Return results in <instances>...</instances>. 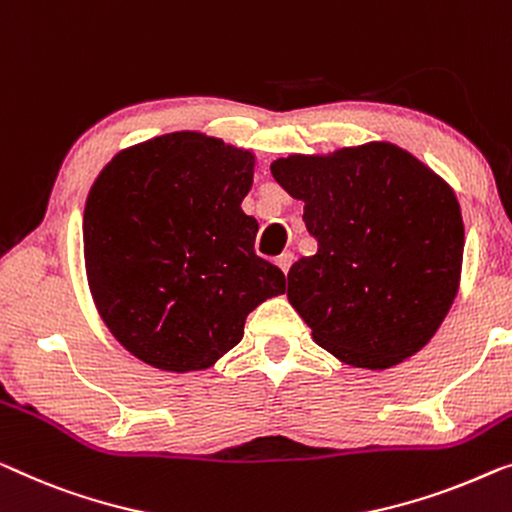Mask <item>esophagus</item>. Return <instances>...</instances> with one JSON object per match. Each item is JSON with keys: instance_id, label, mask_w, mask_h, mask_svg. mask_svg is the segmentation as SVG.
<instances>
[{"instance_id": "34e87169", "label": "esophagus", "mask_w": 512, "mask_h": 512, "mask_svg": "<svg viewBox=\"0 0 512 512\" xmlns=\"http://www.w3.org/2000/svg\"><path fill=\"white\" fill-rule=\"evenodd\" d=\"M292 262H294V253H289V250H287V253H282L278 259H276V264L280 266V269L282 271H289V266H292Z\"/></svg>"}]
</instances>
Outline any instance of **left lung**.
<instances>
[{
  "instance_id": "1",
  "label": "left lung",
  "mask_w": 512,
  "mask_h": 512,
  "mask_svg": "<svg viewBox=\"0 0 512 512\" xmlns=\"http://www.w3.org/2000/svg\"><path fill=\"white\" fill-rule=\"evenodd\" d=\"M317 253L287 273L312 338L354 368L386 370L423 349L460 285L464 225L444 179L391 142L271 163Z\"/></svg>"
}]
</instances>
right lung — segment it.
Masks as SVG:
<instances>
[{
    "label": "right lung",
    "mask_w": 512,
    "mask_h": 512,
    "mask_svg": "<svg viewBox=\"0 0 512 512\" xmlns=\"http://www.w3.org/2000/svg\"><path fill=\"white\" fill-rule=\"evenodd\" d=\"M255 156L200 133H170L114 156L89 190L82 236L96 308L140 361L204 370L243 338L246 317L285 292L255 253L241 211Z\"/></svg>",
    "instance_id": "obj_1"
}]
</instances>
